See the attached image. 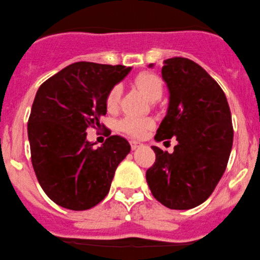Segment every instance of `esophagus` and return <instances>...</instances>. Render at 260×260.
Returning <instances> with one entry per match:
<instances>
[{
	"label": "esophagus",
	"mask_w": 260,
	"mask_h": 260,
	"mask_svg": "<svg viewBox=\"0 0 260 260\" xmlns=\"http://www.w3.org/2000/svg\"><path fill=\"white\" fill-rule=\"evenodd\" d=\"M130 146H131V149H133V150H136L138 147L142 146V143L137 142V141H130Z\"/></svg>",
	"instance_id": "34e87169"
}]
</instances>
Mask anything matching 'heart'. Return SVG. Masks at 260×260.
I'll list each match as a JSON object with an SVG mask.
<instances>
[{"instance_id":"heart-1","label":"heart","mask_w":260,"mask_h":260,"mask_svg":"<svg viewBox=\"0 0 260 260\" xmlns=\"http://www.w3.org/2000/svg\"><path fill=\"white\" fill-rule=\"evenodd\" d=\"M136 86L142 90V93L150 101L159 100L164 92V83L162 80L155 74L144 73L141 74L135 80ZM120 95H122V86L116 85L113 86L106 96V107L110 112H113L118 109L119 105ZM154 125V120L150 118H133L127 117L120 120L119 129L124 133L131 135L135 137L143 136L144 131L150 129Z\"/></svg>"}]
</instances>
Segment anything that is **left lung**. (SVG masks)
Listing matches in <instances>:
<instances>
[{"mask_svg": "<svg viewBox=\"0 0 260 260\" xmlns=\"http://www.w3.org/2000/svg\"><path fill=\"white\" fill-rule=\"evenodd\" d=\"M164 63L170 101L155 140L177 137L178 144L172 154L151 147L156 160L146 178L161 204L187 210L207 201L224 173L233 146L232 116L223 90L201 66L183 57Z\"/></svg>", "mask_w": 260, "mask_h": 260, "instance_id": "1", "label": "left lung"}]
</instances>
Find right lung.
<instances>
[{"mask_svg": "<svg viewBox=\"0 0 260 260\" xmlns=\"http://www.w3.org/2000/svg\"><path fill=\"white\" fill-rule=\"evenodd\" d=\"M130 72L131 67L77 62L39 87L27 126L31 159L40 186L59 207H95L130 153L125 138L110 136L95 148L86 133L100 125L107 94Z\"/></svg>", "mask_w": 260, "mask_h": 260, "instance_id": "1", "label": "right lung"}]
</instances>
